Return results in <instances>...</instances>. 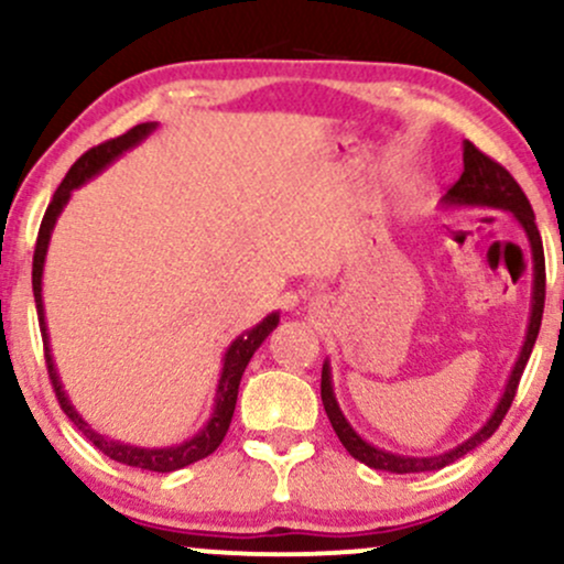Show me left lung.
Masks as SVG:
<instances>
[{
  "label": "left lung",
  "instance_id": "1",
  "mask_svg": "<svg viewBox=\"0 0 564 564\" xmlns=\"http://www.w3.org/2000/svg\"><path fill=\"white\" fill-rule=\"evenodd\" d=\"M445 204L448 206H494V209H507L517 217V223L522 225L525 230L528 241H530V251H533V310H530V323H528V334H525V345H522L520 358H517L514 368H511V377L507 390H503L501 400H498L494 416L485 422L480 432H475L467 443L456 445V448L443 453V456H426V458H416V456H400V453H390L373 448L371 443H366L358 432L349 426L345 419V413L339 411V403L334 398V387H332V368H328V360L323 364V373H321V400L323 408L328 413V422H332L336 437L341 440L347 453L352 458H358L360 464L371 469H384V471H394V475H413V471H435L448 467V464L458 462L462 456H467L469 451H475L477 445L485 443L494 432L498 430V424L503 422L507 411L511 408V400H514L517 387H520L522 371H525L530 352H533L535 336H539L541 328V318H543V300H546V264H543V243H541V232L539 225H535V215L533 206L522 187L517 185V180L503 170L498 161L490 156H485L480 148H475L467 140L464 142V172L462 177L456 180L445 193Z\"/></svg>",
  "mask_w": 564,
  "mask_h": 564
}]
</instances>
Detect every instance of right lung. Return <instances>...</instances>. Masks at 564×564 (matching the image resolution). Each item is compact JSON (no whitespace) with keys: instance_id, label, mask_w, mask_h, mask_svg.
<instances>
[{"instance_id":"right-lung-1","label":"right lung","mask_w":564,"mask_h":564,"mask_svg":"<svg viewBox=\"0 0 564 564\" xmlns=\"http://www.w3.org/2000/svg\"><path fill=\"white\" fill-rule=\"evenodd\" d=\"M153 129H156L153 121H151V124H138V127L129 129V132L119 134V138L106 140V142H100V145L89 148L84 156L76 159V164L70 166L66 177H63V183L57 185L55 196H53V200H50L47 212H44V217H42V225H39L31 283H34V302H36V313H39V328H42V339H44V364H47L50 381H53L55 398H57V403H61L63 413H66L70 422L79 426L82 435L87 437L97 451L106 453L108 458H113V462H119V464H127V467L161 471V475H164V471L183 469V467H187V464L200 462V458H206L209 453H215L219 448V443H223L225 435H228V426L232 422V411H236V400H238V384H241L246 366H249L251 355H254L257 349H260L262 341L268 339V334L278 326V313H270L268 318H264L262 323H257V326L249 328L246 334L238 336V339L228 347V352H225V360H223V377H219V384H217L215 413H212V419L206 422L204 430H200L196 437L185 440L183 445H174V448H138V445H124V443H119V440H108L106 435H97L93 426H89L79 416V413H76V408L70 405L66 392H63L61 379H57V371H55V364H53V352H50L47 323H44L42 270H44V257H47L50 236H53L57 215H61L63 206L68 204L70 191L84 185L87 180H93L95 174L106 170V166L111 164L113 159H119L121 153L129 151V148L138 145L142 138H148Z\"/></svg>"}]
</instances>
